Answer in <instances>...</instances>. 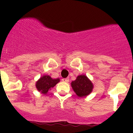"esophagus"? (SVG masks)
<instances>
[{
	"label": "esophagus",
	"mask_w": 133,
	"mask_h": 133,
	"mask_svg": "<svg viewBox=\"0 0 133 133\" xmlns=\"http://www.w3.org/2000/svg\"><path fill=\"white\" fill-rule=\"evenodd\" d=\"M63 81H64V82H65V83H69V78H63Z\"/></svg>",
	"instance_id": "1"
}]
</instances>
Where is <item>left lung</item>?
<instances>
[{"instance_id":"8db88e82","label":"left lung","mask_w":133,"mask_h":133,"mask_svg":"<svg viewBox=\"0 0 133 133\" xmlns=\"http://www.w3.org/2000/svg\"><path fill=\"white\" fill-rule=\"evenodd\" d=\"M71 87L79 97H84L89 95L92 91L93 84L86 75H79L75 81H72Z\"/></svg>"}]
</instances>
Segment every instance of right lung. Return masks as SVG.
Returning <instances> with one entry per match:
<instances>
[{
    "mask_svg": "<svg viewBox=\"0 0 133 133\" xmlns=\"http://www.w3.org/2000/svg\"><path fill=\"white\" fill-rule=\"evenodd\" d=\"M60 81L59 78L54 79L49 75H44L36 83L37 90L43 94H46L51 88H53Z\"/></svg>",
    "mask_w": 133,
    "mask_h": 133,
    "instance_id": "right-lung-1",
    "label": "right lung"
}]
</instances>
